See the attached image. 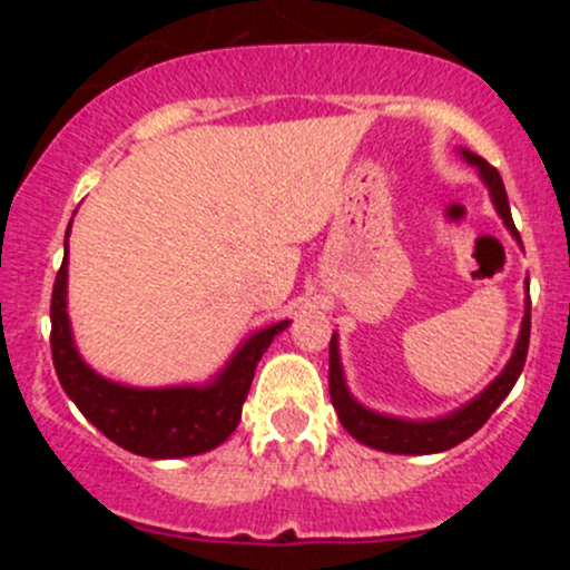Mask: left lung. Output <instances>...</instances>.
<instances>
[{
  "label": "left lung",
  "mask_w": 570,
  "mask_h": 570,
  "mask_svg": "<svg viewBox=\"0 0 570 570\" xmlns=\"http://www.w3.org/2000/svg\"><path fill=\"white\" fill-rule=\"evenodd\" d=\"M461 157L471 168H476L482 184L488 187V195L493 200V209L502 217L504 228L510 232V237L521 245L519 232L513 226V215H510L508 193H504L502 176L497 168L485 163L482 157L471 154L469 148H458ZM527 292H530V281H527ZM527 350H530V295H527V308L524 320H521L519 342H515L513 355L504 364V370L482 389L480 394L471 396L469 402H463L461 407H455L446 416L435 419H402L392 416V413L372 411V407L361 405L347 389V377H344L342 355H338V333L331 336V366H327V386H331V402L338 413V422L342 428L353 435L361 444L372 446V450L392 452V455H435V452H446L452 446H458L461 441L474 435L482 424L488 422L493 411L502 405L504 396L510 394V389L519 381L521 370H524Z\"/></svg>",
  "instance_id": "1"
}]
</instances>
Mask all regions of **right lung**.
I'll return each instance as SVG.
<instances>
[{"label": "right lung", "instance_id": "obj_1", "mask_svg": "<svg viewBox=\"0 0 570 570\" xmlns=\"http://www.w3.org/2000/svg\"><path fill=\"white\" fill-rule=\"evenodd\" d=\"M68 234L71 226L66 232V258L51 292V358L68 400L109 441L135 455L170 461L220 446L237 430L243 402L250 392L253 372L264 350L289 327V320L250 333L234 350L226 366L206 383L159 389L115 383L99 375L73 342L68 320Z\"/></svg>", "mask_w": 570, "mask_h": 570}]
</instances>
